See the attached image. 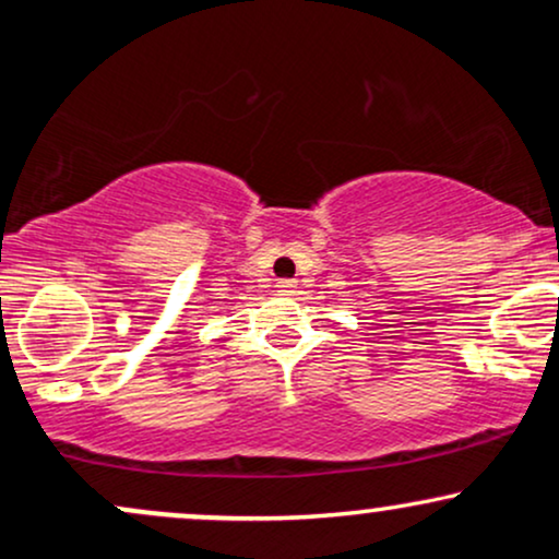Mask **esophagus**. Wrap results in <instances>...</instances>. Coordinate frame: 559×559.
I'll list each match as a JSON object with an SVG mask.
<instances>
[{"instance_id": "esophagus-1", "label": "esophagus", "mask_w": 559, "mask_h": 559, "mask_svg": "<svg viewBox=\"0 0 559 559\" xmlns=\"http://www.w3.org/2000/svg\"><path fill=\"white\" fill-rule=\"evenodd\" d=\"M275 288H278L281 294H294V288H297V281H294V278H281L278 284H275Z\"/></svg>"}]
</instances>
